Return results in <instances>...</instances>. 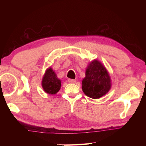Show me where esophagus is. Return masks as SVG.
Returning <instances> with one entry per match:
<instances>
[{"label": "esophagus", "instance_id": "34e87169", "mask_svg": "<svg viewBox=\"0 0 146 146\" xmlns=\"http://www.w3.org/2000/svg\"><path fill=\"white\" fill-rule=\"evenodd\" d=\"M68 81L69 83H71V84H74L76 82V80H73V79H68Z\"/></svg>", "mask_w": 146, "mask_h": 146}]
</instances>
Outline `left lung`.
Returning a JSON list of instances; mask_svg holds the SVG:
<instances>
[{
  "mask_svg": "<svg viewBox=\"0 0 146 146\" xmlns=\"http://www.w3.org/2000/svg\"><path fill=\"white\" fill-rule=\"evenodd\" d=\"M111 86L110 75L103 64L97 59L90 62L86 70V76L82 81V89L85 95L98 99L106 95Z\"/></svg>",
  "mask_w": 146,
  "mask_h": 146,
  "instance_id": "1",
  "label": "left lung"
}]
</instances>
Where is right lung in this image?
I'll return each instance as SVG.
<instances>
[{
	"label": "right lung",
	"instance_id": "obj_1",
	"mask_svg": "<svg viewBox=\"0 0 146 146\" xmlns=\"http://www.w3.org/2000/svg\"><path fill=\"white\" fill-rule=\"evenodd\" d=\"M42 87L46 93L55 95L61 88V80L59 79L51 67L48 68L42 79Z\"/></svg>",
	"mask_w": 146,
	"mask_h": 146
}]
</instances>
